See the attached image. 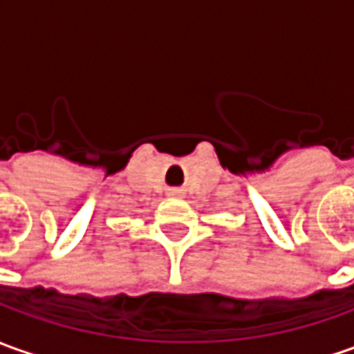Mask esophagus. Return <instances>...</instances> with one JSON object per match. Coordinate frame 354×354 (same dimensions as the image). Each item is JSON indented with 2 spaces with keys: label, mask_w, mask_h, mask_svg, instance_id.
Instances as JSON below:
<instances>
[{
  "label": "esophagus",
  "mask_w": 354,
  "mask_h": 354,
  "mask_svg": "<svg viewBox=\"0 0 354 354\" xmlns=\"http://www.w3.org/2000/svg\"><path fill=\"white\" fill-rule=\"evenodd\" d=\"M170 196H172V197H180V192H178V189H174V192H170Z\"/></svg>",
  "instance_id": "obj_1"
}]
</instances>
